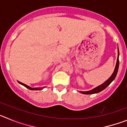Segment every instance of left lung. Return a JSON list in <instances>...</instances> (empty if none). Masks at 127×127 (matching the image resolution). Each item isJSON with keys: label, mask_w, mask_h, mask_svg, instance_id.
<instances>
[{"label": "left lung", "mask_w": 127, "mask_h": 127, "mask_svg": "<svg viewBox=\"0 0 127 127\" xmlns=\"http://www.w3.org/2000/svg\"><path fill=\"white\" fill-rule=\"evenodd\" d=\"M118 67H119V51H118V57L117 58V62H116V67H115V69L114 70V72L113 73L112 76L107 79L105 83L102 84V85H100V86H97L94 89L90 91H88V92H80L81 94H86V95H89V94H97V93H99L100 92H101L103 90L105 89L106 87L109 86V85L111 84L112 81L115 79V77H116V74H117L118 70Z\"/></svg>", "instance_id": "obj_1"}]
</instances>
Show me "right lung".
<instances>
[{
  "instance_id": "add662e5",
  "label": "right lung",
  "mask_w": 127,
  "mask_h": 127,
  "mask_svg": "<svg viewBox=\"0 0 127 127\" xmlns=\"http://www.w3.org/2000/svg\"><path fill=\"white\" fill-rule=\"evenodd\" d=\"M19 83L21 84V85H23V86H25L26 88H29V90H42V88H30V86H27V85H25V84L22 83H21V82H19Z\"/></svg>"
}]
</instances>
